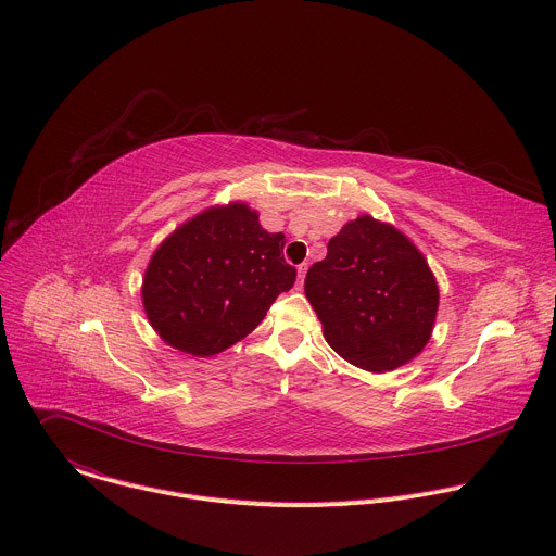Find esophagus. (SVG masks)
<instances>
[{
    "mask_svg": "<svg viewBox=\"0 0 556 556\" xmlns=\"http://www.w3.org/2000/svg\"><path fill=\"white\" fill-rule=\"evenodd\" d=\"M296 273H299V283H303V279H305V273H307V264H301V266L296 268Z\"/></svg>",
    "mask_w": 556,
    "mask_h": 556,
    "instance_id": "esophagus-1",
    "label": "esophagus"
}]
</instances>
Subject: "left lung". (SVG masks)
<instances>
[{
  "instance_id": "1",
  "label": "left lung",
  "mask_w": 556,
  "mask_h": 556,
  "mask_svg": "<svg viewBox=\"0 0 556 556\" xmlns=\"http://www.w3.org/2000/svg\"><path fill=\"white\" fill-rule=\"evenodd\" d=\"M305 296L330 348L356 367L387 371L427 345L435 312V279L407 237L363 215L328 242L309 266Z\"/></svg>"
}]
</instances>
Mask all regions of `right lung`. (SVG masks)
I'll use <instances>...</instances> for the list:
<instances>
[{
    "mask_svg": "<svg viewBox=\"0 0 556 556\" xmlns=\"http://www.w3.org/2000/svg\"><path fill=\"white\" fill-rule=\"evenodd\" d=\"M283 232L247 204L208 208L182 224L149 262L142 303L153 330L193 356H213L262 321L296 279Z\"/></svg>",
    "mask_w": 556,
    "mask_h": 556,
    "instance_id": "obj_1",
    "label": "right lung"
}]
</instances>
